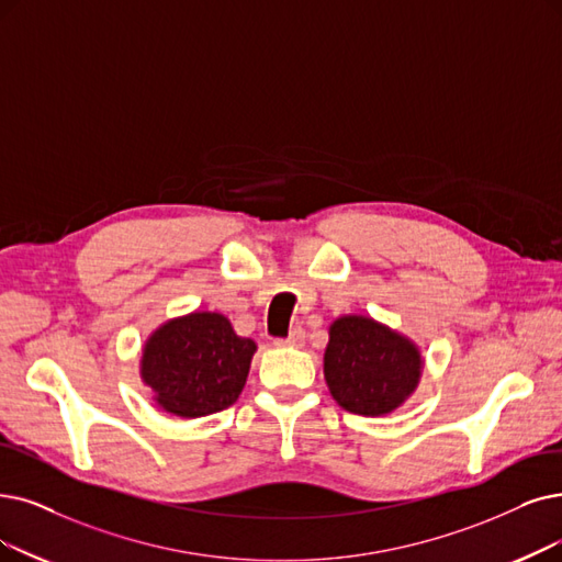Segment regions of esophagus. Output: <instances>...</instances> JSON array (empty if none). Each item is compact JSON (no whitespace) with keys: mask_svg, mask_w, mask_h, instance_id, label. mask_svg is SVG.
<instances>
[{"mask_svg":"<svg viewBox=\"0 0 562 562\" xmlns=\"http://www.w3.org/2000/svg\"><path fill=\"white\" fill-rule=\"evenodd\" d=\"M304 339H306V331L302 327H295V329H290L285 339H277V346H302Z\"/></svg>","mask_w":562,"mask_h":562,"instance_id":"esophagus-1","label":"esophagus"}]
</instances>
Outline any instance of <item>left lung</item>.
Returning <instances> with one entry per match:
<instances>
[{
  "instance_id": "8db88e82",
  "label": "left lung",
  "mask_w": 562,
  "mask_h": 562,
  "mask_svg": "<svg viewBox=\"0 0 562 562\" xmlns=\"http://www.w3.org/2000/svg\"><path fill=\"white\" fill-rule=\"evenodd\" d=\"M422 373L413 341L364 316H344L329 327L325 380L341 408L355 415H387L406 401Z\"/></svg>"
}]
</instances>
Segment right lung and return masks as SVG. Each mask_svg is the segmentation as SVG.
<instances>
[{
	"label": "right lung",
	"instance_id": "add662e5",
	"mask_svg": "<svg viewBox=\"0 0 562 562\" xmlns=\"http://www.w3.org/2000/svg\"><path fill=\"white\" fill-rule=\"evenodd\" d=\"M254 352L256 344L237 336L221 313H191L149 336L140 373L164 411L205 417L237 401Z\"/></svg>",
	"mask_w": 562,
	"mask_h": 562
}]
</instances>
